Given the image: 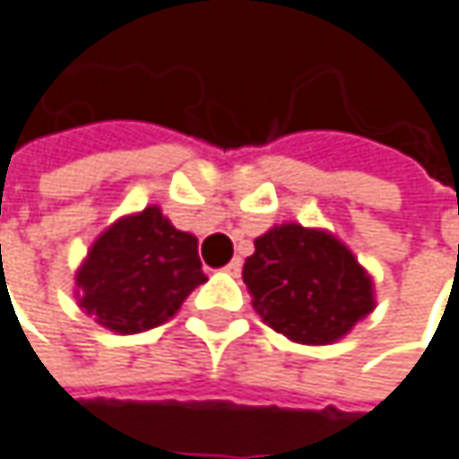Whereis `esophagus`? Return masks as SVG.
Returning <instances> with one entry per match:
<instances>
[{
	"mask_svg": "<svg viewBox=\"0 0 459 459\" xmlns=\"http://www.w3.org/2000/svg\"><path fill=\"white\" fill-rule=\"evenodd\" d=\"M226 273H230V276H238L241 273V257H233L229 265H226Z\"/></svg>",
	"mask_w": 459,
	"mask_h": 459,
	"instance_id": "1",
	"label": "esophagus"
}]
</instances>
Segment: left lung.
I'll list each match as a JSON object with an SVG mask.
<instances>
[{"label":"left lung","mask_w":459,"mask_h":459,"mask_svg":"<svg viewBox=\"0 0 459 459\" xmlns=\"http://www.w3.org/2000/svg\"><path fill=\"white\" fill-rule=\"evenodd\" d=\"M241 276L257 316L300 345L342 340L377 306L375 279L348 244L300 223L257 236Z\"/></svg>","instance_id":"left-lung-1"}]
</instances>
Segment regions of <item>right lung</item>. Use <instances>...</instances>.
<instances>
[{
    "label": "right lung",
    "instance_id": "right-lung-1",
    "mask_svg": "<svg viewBox=\"0 0 459 459\" xmlns=\"http://www.w3.org/2000/svg\"><path fill=\"white\" fill-rule=\"evenodd\" d=\"M199 241L151 204L103 230L74 273L79 308L117 334H138L172 319L204 284Z\"/></svg>",
    "mask_w": 459,
    "mask_h": 459
}]
</instances>
